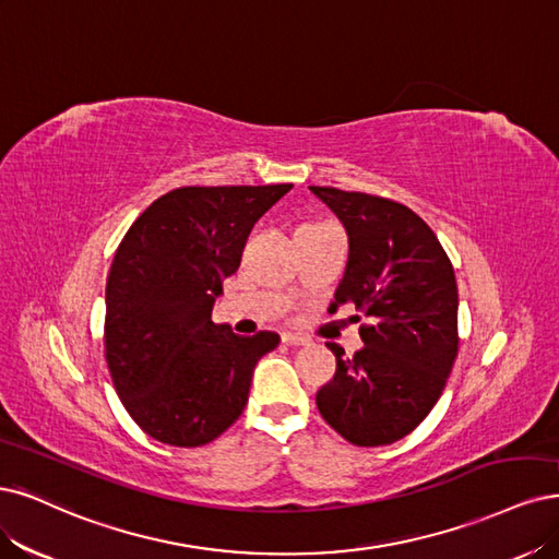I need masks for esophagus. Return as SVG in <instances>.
<instances>
[{
    "label": "esophagus",
    "instance_id": "34e87169",
    "mask_svg": "<svg viewBox=\"0 0 559 559\" xmlns=\"http://www.w3.org/2000/svg\"><path fill=\"white\" fill-rule=\"evenodd\" d=\"M281 338H283V343H285V345H308V343H311V341H308L306 336H301V334H293V332H285Z\"/></svg>",
    "mask_w": 559,
    "mask_h": 559
}]
</instances>
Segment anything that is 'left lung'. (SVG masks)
Here are the masks:
<instances>
[{
    "label": "left lung",
    "instance_id": "1",
    "mask_svg": "<svg viewBox=\"0 0 559 559\" xmlns=\"http://www.w3.org/2000/svg\"><path fill=\"white\" fill-rule=\"evenodd\" d=\"M311 191L345 225L349 258L336 306L355 304L368 318L364 347L318 391L322 419L357 447L409 436L440 401L459 357V287L436 233L409 206L332 186ZM357 316V320H361Z\"/></svg>",
    "mask_w": 559,
    "mask_h": 559
}]
</instances>
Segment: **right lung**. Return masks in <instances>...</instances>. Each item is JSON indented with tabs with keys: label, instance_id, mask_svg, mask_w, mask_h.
I'll use <instances>...</instances> for the list:
<instances>
[{
	"label": "right lung",
	"instance_id": "add662e5",
	"mask_svg": "<svg viewBox=\"0 0 559 559\" xmlns=\"http://www.w3.org/2000/svg\"><path fill=\"white\" fill-rule=\"evenodd\" d=\"M293 183L181 186L154 200L117 246L103 345L121 405L154 440L202 447L243 412L253 368L278 334L212 322L258 218Z\"/></svg>",
	"mask_w": 559,
	"mask_h": 559
}]
</instances>
